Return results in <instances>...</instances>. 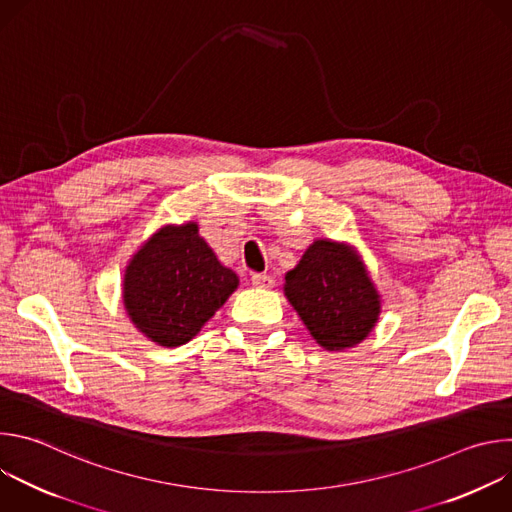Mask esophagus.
<instances>
[{"instance_id": "esophagus-1", "label": "esophagus", "mask_w": 512, "mask_h": 512, "mask_svg": "<svg viewBox=\"0 0 512 512\" xmlns=\"http://www.w3.org/2000/svg\"><path fill=\"white\" fill-rule=\"evenodd\" d=\"M251 283H253L255 287H263V289H269V287L275 285L273 277L267 275V273H253V275H251Z\"/></svg>"}]
</instances>
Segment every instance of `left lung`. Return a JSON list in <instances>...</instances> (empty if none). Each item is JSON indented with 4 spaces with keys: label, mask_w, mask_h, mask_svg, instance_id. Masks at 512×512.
<instances>
[{
    "label": "left lung",
    "mask_w": 512,
    "mask_h": 512,
    "mask_svg": "<svg viewBox=\"0 0 512 512\" xmlns=\"http://www.w3.org/2000/svg\"><path fill=\"white\" fill-rule=\"evenodd\" d=\"M285 298L326 350L356 346L375 328L381 296L358 253L328 239L314 241L285 273Z\"/></svg>",
    "instance_id": "1"
}]
</instances>
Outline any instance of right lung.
I'll list each match as a JSON object with an SVG mask.
<instances>
[{"label":"right lung","mask_w":512,"mask_h":512,"mask_svg":"<svg viewBox=\"0 0 512 512\" xmlns=\"http://www.w3.org/2000/svg\"><path fill=\"white\" fill-rule=\"evenodd\" d=\"M239 285L216 259L196 223L162 227L131 257L123 306L135 328L160 346L192 340Z\"/></svg>","instance_id":"1"}]
</instances>
